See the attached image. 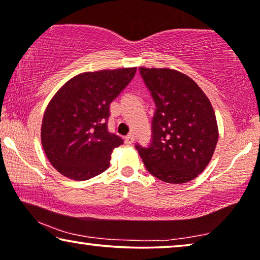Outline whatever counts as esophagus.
<instances>
[{
  "instance_id": "obj_1",
  "label": "esophagus",
  "mask_w": 260,
  "mask_h": 260,
  "mask_svg": "<svg viewBox=\"0 0 260 260\" xmlns=\"http://www.w3.org/2000/svg\"><path fill=\"white\" fill-rule=\"evenodd\" d=\"M133 141H134V135H133V134L129 133L128 135H126V137H125V142H126V145H131V144H133Z\"/></svg>"
}]
</instances>
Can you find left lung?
Segmentation results:
<instances>
[{"mask_svg":"<svg viewBox=\"0 0 260 260\" xmlns=\"http://www.w3.org/2000/svg\"><path fill=\"white\" fill-rule=\"evenodd\" d=\"M155 104L148 146L135 144L153 177L170 184L194 179L208 165L218 141L210 100L187 75L166 68H139Z\"/></svg>","mask_w":260,"mask_h":260,"instance_id":"8db88e82","label":"left lung"}]
</instances>
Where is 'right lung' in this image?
Instances as JSON below:
<instances>
[{"instance_id":"1","label":"right lung","mask_w":260,"mask_h":260,"mask_svg":"<svg viewBox=\"0 0 260 260\" xmlns=\"http://www.w3.org/2000/svg\"><path fill=\"white\" fill-rule=\"evenodd\" d=\"M137 68L87 72L66 82L43 115L41 141L62 175L88 180L109 167L113 149L123 144L108 131L109 105L128 86Z\"/></svg>"}]
</instances>
